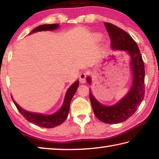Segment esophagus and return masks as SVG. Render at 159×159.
I'll list each match as a JSON object with an SVG mask.
<instances>
[{"mask_svg": "<svg viewBox=\"0 0 159 159\" xmlns=\"http://www.w3.org/2000/svg\"><path fill=\"white\" fill-rule=\"evenodd\" d=\"M86 76H87V73L86 72H82L81 74H80V82L81 83H85V80H86Z\"/></svg>", "mask_w": 159, "mask_h": 159, "instance_id": "34e87169", "label": "esophagus"}]
</instances>
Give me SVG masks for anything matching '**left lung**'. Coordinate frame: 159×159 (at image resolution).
<instances>
[{
  "label": "left lung",
  "instance_id": "1",
  "mask_svg": "<svg viewBox=\"0 0 159 159\" xmlns=\"http://www.w3.org/2000/svg\"><path fill=\"white\" fill-rule=\"evenodd\" d=\"M104 25L111 39L113 49L125 50L130 55L133 71V85L130 92L115 105H102L94 98L90 90V100L96 117L105 123L114 124L125 121L132 116L143 100L145 93L144 64L138 45L127 32L111 23L104 22ZM90 80L88 77L87 81L90 84Z\"/></svg>",
  "mask_w": 159,
  "mask_h": 159
}]
</instances>
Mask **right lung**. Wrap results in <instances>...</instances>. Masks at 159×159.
I'll list each match as a JSON object with an SVG mask.
<instances>
[{
	"label": "right lung",
	"mask_w": 159,
	"mask_h": 159,
	"mask_svg": "<svg viewBox=\"0 0 159 159\" xmlns=\"http://www.w3.org/2000/svg\"><path fill=\"white\" fill-rule=\"evenodd\" d=\"M59 26L57 24H52V25H43L39 26L32 30L31 33H34L36 31H49L54 30L56 29ZM78 86H79V80L75 82L71 87H70L68 90H67L66 94L64 98V101L62 107L57 112L52 115H42L40 114H34V113L29 112L26 110L23 109L20 107L16 102L12 99L13 102L15 104L16 107L18 109V111L20 112V114L25 117L26 120L30 123H34L38 126L42 128H55L56 126L60 125L67 118V116L69 114L70 103H71V99L73 98L75 93L77 90Z\"/></svg>",
	"instance_id": "1"
}]
</instances>
